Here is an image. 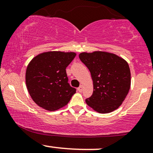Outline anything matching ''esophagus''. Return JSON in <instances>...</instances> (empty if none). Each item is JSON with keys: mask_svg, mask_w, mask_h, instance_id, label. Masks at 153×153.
Masks as SVG:
<instances>
[{"mask_svg": "<svg viewBox=\"0 0 153 153\" xmlns=\"http://www.w3.org/2000/svg\"><path fill=\"white\" fill-rule=\"evenodd\" d=\"M78 91H79V92H82V85H80V86L78 88Z\"/></svg>", "mask_w": 153, "mask_h": 153, "instance_id": "34e87169", "label": "esophagus"}]
</instances>
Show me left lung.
I'll return each mask as SVG.
<instances>
[{
    "instance_id": "8db88e82",
    "label": "left lung",
    "mask_w": 153,
    "mask_h": 153,
    "mask_svg": "<svg viewBox=\"0 0 153 153\" xmlns=\"http://www.w3.org/2000/svg\"><path fill=\"white\" fill-rule=\"evenodd\" d=\"M79 58L88 68L94 83L92 96L85 100L87 104L101 114L118 108L130 88L128 63L122 57L106 52H82Z\"/></svg>"
}]
</instances>
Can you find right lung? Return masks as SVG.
<instances>
[{"instance_id": "obj_1", "label": "right lung", "mask_w": 153, "mask_h": 153, "mask_svg": "<svg viewBox=\"0 0 153 153\" xmlns=\"http://www.w3.org/2000/svg\"><path fill=\"white\" fill-rule=\"evenodd\" d=\"M76 54L53 51L38 54L28 65L26 84L39 106L56 111L68 104L76 92L68 83L66 68Z\"/></svg>"}]
</instances>
